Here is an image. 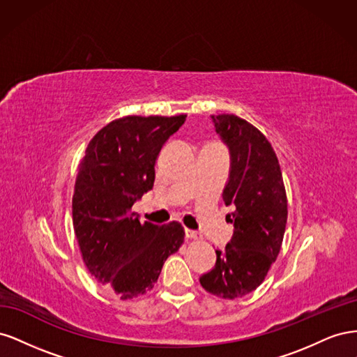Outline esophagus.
<instances>
[{
	"label": "esophagus",
	"instance_id": "34e87169",
	"mask_svg": "<svg viewBox=\"0 0 357 357\" xmlns=\"http://www.w3.org/2000/svg\"><path fill=\"white\" fill-rule=\"evenodd\" d=\"M185 234H186V238H189V240H197V241L202 240V235L199 232H197V231L185 229Z\"/></svg>",
	"mask_w": 357,
	"mask_h": 357
}]
</instances>
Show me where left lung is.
Masks as SVG:
<instances>
[{
  "label": "left lung",
  "instance_id": "8db88e82",
  "mask_svg": "<svg viewBox=\"0 0 357 357\" xmlns=\"http://www.w3.org/2000/svg\"><path fill=\"white\" fill-rule=\"evenodd\" d=\"M215 132L231 155L223 201L234 235L215 265L201 275V286L223 299L250 294L265 280L282 248L287 222V198L282 169L266 137L235 114L211 116Z\"/></svg>",
  "mask_w": 357,
  "mask_h": 357
}]
</instances>
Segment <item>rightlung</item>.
Returning <instances> with one entry per match:
<instances>
[{"label": "right lung", "instance_id": "right-lung-1", "mask_svg": "<svg viewBox=\"0 0 357 357\" xmlns=\"http://www.w3.org/2000/svg\"><path fill=\"white\" fill-rule=\"evenodd\" d=\"M178 116H125L86 147L73 195V226L89 273L121 299L153 289L167 257L185 241L177 222L142 223L131 211L153 188L162 146L185 123Z\"/></svg>", "mask_w": 357, "mask_h": 357}]
</instances>
